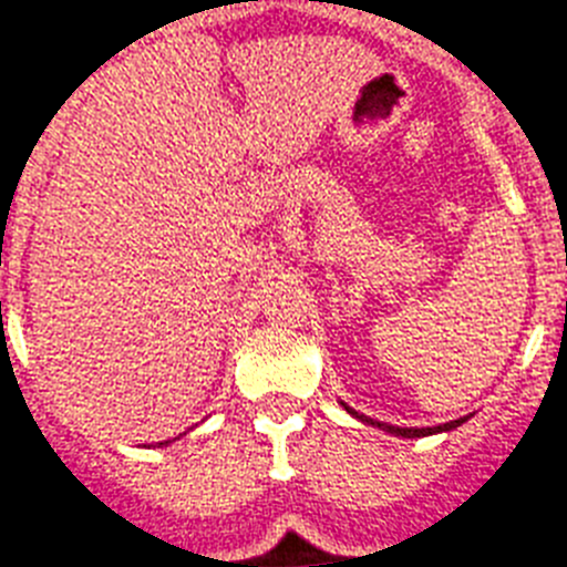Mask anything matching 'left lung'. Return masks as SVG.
<instances>
[{"mask_svg": "<svg viewBox=\"0 0 567 567\" xmlns=\"http://www.w3.org/2000/svg\"><path fill=\"white\" fill-rule=\"evenodd\" d=\"M342 406H346V403H342ZM346 412H349V415H354L357 421L372 423V426H378V430L389 432V435H398V437H423V435H435V432H450V430H455V426H461V423L467 421V417H458V421L441 423V426H421V430H417V426H392V423L372 421V417L360 415V412H354V409H351V406H346Z\"/></svg>", "mask_w": 567, "mask_h": 567, "instance_id": "1", "label": "left lung"}]
</instances>
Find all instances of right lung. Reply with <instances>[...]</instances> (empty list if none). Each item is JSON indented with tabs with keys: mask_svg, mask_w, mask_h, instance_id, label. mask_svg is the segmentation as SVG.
<instances>
[{
	"mask_svg": "<svg viewBox=\"0 0 567 567\" xmlns=\"http://www.w3.org/2000/svg\"><path fill=\"white\" fill-rule=\"evenodd\" d=\"M164 444H169V441H164Z\"/></svg>",
	"mask_w": 567,
	"mask_h": 567,
	"instance_id": "right-lung-1",
	"label": "right lung"
}]
</instances>
